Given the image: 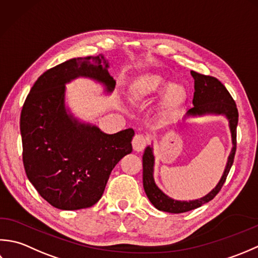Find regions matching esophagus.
Here are the masks:
<instances>
[{
	"instance_id": "esophagus-1",
	"label": "esophagus",
	"mask_w": 258,
	"mask_h": 258,
	"mask_svg": "<svg viewBox=\"0 0 258 258\" xmlns=\"http://www.w3.org/2000/svg\"><path fill=\"white\" fill-rule=\"evenodd\" d=\"M147 144H148V138L144 135H136L133 140V148L135 151H143Z\"/></svg>"
}]
</instances>
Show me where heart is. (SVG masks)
Listing matches in <instances>:
<instances>
[{
    "label": "heart",
    "mask_w": 258,
    "mask_h": 258,
    "mask_svg": "<svg viewBox=\"0 0 258 258\" xmlns=\"http://www.w3.org/2000/svg\"><path fill=\"white\" fill-rule=\"evenodd\" d=\"M168 83L158 73H144L130 85V96L137 101H146L159 93ZM187 89L181 83H170L162 92L159 103V115L162 120L175 117L187 100Z\"/></svg>",
    "instance_id": "1"
}]
</instances>
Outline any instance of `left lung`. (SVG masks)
I'll return each mask as SVG.
<instances>
[{
	"label": "left lung",
	"mask_w": 258,
	"mask_h": 258,
	"mask_svg": "<svg viewBox=\"0 0 258 258\" xmlns=\"http://www.w3.org/2000/svg\"><path fill=\"white\" fill-rule=\"evenodd\" d=\"M190 73L195 80V92H194L192 99L194 107L188 110L187 115L189 117V115H201L205 113L225 114L229 120V128L233 138V149L228 157L227 166H226L222 179L208 195L196 199V201L179 202L168 197L156 186L154 175H152L154 173V155H152V149L150 147H147L143 156V181L146 195L157 209L171 214L186 213L189 210L196 209L215 198L224 186L226 178L233 166L236 145H237V141H236L237 131L236 130H237L238 123V110L233 97L217 78L205 76L195 71H190Z\"/></svg>",
	"instance_id": "8db88e82"
}]
</instances>
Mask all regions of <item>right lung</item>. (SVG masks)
Segmentation results:
<instances>
[{"mask_svg": "<svg viewBox=\"0 0 258 258\" xmlns=\"http://www.w3.org/2000/svg\"><path fill=\"white\" fill-rule=\"evenodd\" d=\"M108 67L102 55L68 60L41 75L24 101L20 130L25 173L55 208L93 206L114 166L133 151L131 128L107 135L96 125L79 123L64 108V85L78 77L94 79L111 92L115 82Z\"/></svg>", "mask_w": 258, "mask_h": 258, "instance_id": "obj_1", "label": "right lung"}]
</instances>
